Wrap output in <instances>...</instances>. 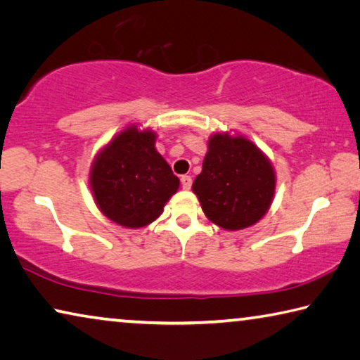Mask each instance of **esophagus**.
Wrapping results in <instances>:
<instances>
[{
	"label": "esophagus",
	"mask_w": 360,
	"mask_h": 360,
	"mask_svg": "<svg viewBox=\"0 0 360 360\" xmlns=\"http://www.w3.org/2000/svg\"><path fill=\"white\" fill-rule=\"evenodd\" d=\"M180 181H181V186H184V190H190L191 184H193V180H191L190 175H181Z\"/></svg>",
	"instance_id": "1"
}]
</instances>
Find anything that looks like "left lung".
Segmentation results:
<instances>
[{
	"label": "left lung",
	"mask_w": 360,
	"mask_h": 360,
	"mask_svg": "<svg viewBox=\"0 0 360 360\" xmlns=\"http://www.w3.org/2000/svg\"><path fill=\"white\" fill-rule=\"evenodd\" d=\"M276 176L266 156L244 137L215 134L193 191L205 217L225 229H243L266 214Z\"/></svg>",
	"instance_id": "left-lung-1"
}]
</instances>
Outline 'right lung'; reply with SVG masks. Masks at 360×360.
<instances>
[{"mask_svg":"<svg viewBox=\"0 0 360 360\" xmlns=\"http://www.w3.org/2000/svg\"><path fill=\"white\" fill-rule=\"evenodd\" d=\"M155 139V132L127 127L94 161V198L103 215L117 225L146 226L179 190V176L156 151Z\"/></svg>","mask_w":360,"mask_h":360,"instance_id":"add662e5","label":"right lung"}]
</instances>
